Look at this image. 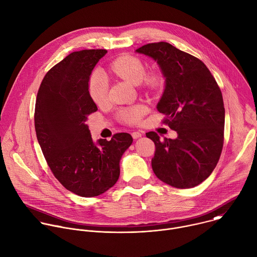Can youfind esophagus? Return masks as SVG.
<instances>
[{
  "label": "esophagus",
  "mask_w": 257,
  "mask_h": 257,
  "mask_svg": "<svg viewBox=\"0 0 257 257\" xmlns=\"http://www.w3.org/2000/svg\"><path fill=\"white\" fill-rule=\"evenodd\" d=\"M142 136V134L140 133V132H132V137L134 138V139H138V138H140Z\"/></svg>",
  "instance_id": "34e87169"
}]
</instances>
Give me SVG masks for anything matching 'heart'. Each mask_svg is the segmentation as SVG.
Listing matches in <instances>:
<instances>
[{
    "label": "heart",
    "mask_w": 257,
    "mask_h": 257,
    "mask_svg": "<svg viewBox=\"0 0 257 257\" xmlns=\"http://www.w3.org/2000/svg\"><path fill=\"white\" fill-rule=\"evenodd\" d=\"M109 69L115 75L133 84H138L142 81L146 87L154 88L160 81V76L156 72L145 74L143 62L138 57L132 55H122L116 58L109 64ZM108 77L102 70H95L89 81V93L93 102L98 106L104 105L108 100ZM146 112L147 108L144 105L138 104L121 109L118 113V117L124 123L136 124Z\"/></svg>",
    "instance_id": "obj_1"
}]
</instances>
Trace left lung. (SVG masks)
<instances>
[{
	"label": "left lung",
	"instance_id": "8db88e82",
	"mask_svg": "<svg viewBox=\"0 0 257 257\" xmlns=\"http://www.w3.org/2000/svg\"><path fill=\"white\" fill-rule=\"evenodd\" d=\"M135 52L158 64L165 80L156 109L178 133L176 139L163 141L155 132L146 133L155 144L153 172L172 187L194 188L210 177L222 152L225 109L221 90L203 61L167 42L149 43Z\"/></svg>",
	"mask_w": 257,
	"mask_h": 257
}]
</instances>
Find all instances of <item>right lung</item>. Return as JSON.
Instances as JSON below:
<instances>
[{"instance_id":"1","label":"right lung","mask_w":257,"mask_h":257,"mask_svg":"<svg viewBox=\"0 0 257 257\" xmlns=\"http://www.w3.org/2000/svg\"><path fill=\"white\" fill-rule=\"evenodd\" d=\"M105 49L74 51L44 76L35 105V130L48 166L71 193L91 198L112 188L120 160L133 142L128 133L95 142L87 125L98 110L89 93L90 75Z\"/></svg>"}]
</instances>
